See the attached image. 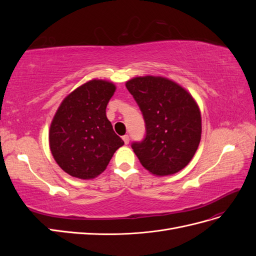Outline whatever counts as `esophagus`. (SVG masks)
I'll list each match as a JSON object with an SVG mask.
<instances>
[{"label": "esophagus", "instance_id": "34e87169", "mask_svg": "<svg viewBox=\"0 0 256 256\" xmlns=\"http://www.w3.org/2000/svg\"><path fill=\"white\" fill-rule=\"evenodd\" d=\"M122 140H124V142H125V144H129V136L127 134L122 136Z\"/></svg>", "mask_w": 256, "mask_h": 256}]
</instances>
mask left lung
I'll return each instance as SVG.
<instances>
[{"instance_id":"8db88e82","label":"left lung","mask_w":256,"mask_h":256,"mask_svg":"<svg viewBox=\"0 0 256 256\" xmlns=\"http://www.w3.org/2000/svg\"><path fill=\"white\" fill-rule=\"evenodd\" d=\"M143 114L146 136L131 147L141 164L156 176L180 172L198 150L202 136L200 108L182 85L160 76L126 82Z\"/></svg>"}]
</instances>
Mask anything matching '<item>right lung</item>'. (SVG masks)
<instances>
[{"mask_svg":"<svg viewBox=\"0 0 256 256\" xmlns=\"http://www.w3.org/2000/svg\"><path fill=\"white\" fill-rule=\"evenodd\" d=\"M115 90L113 82L92 79L67 95L56 112L49 130L50 150L70 176L97 177L124 145L106 114Z\"/></svg>","mask_w":256,"mask_h":256,"instance_id":"right-lung-1","label":"right lung"}]
</instances>
